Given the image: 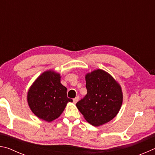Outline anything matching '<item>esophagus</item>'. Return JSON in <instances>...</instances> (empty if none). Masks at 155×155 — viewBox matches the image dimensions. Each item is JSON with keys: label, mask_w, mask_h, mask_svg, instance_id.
Listing matches in <instances>:
<instances>
[{"label": "esophagus", "mask_w": 155, "mask_h": 155, "mask_svg": "<svg viewBox=\"0 0 155 155\" xmlns=\"http://www.w3.org/2000/svg\"><path fill=\"white\" fill-rule=\"evenodd\" d=\"M78 99H79V97H78V96H77V97H76L75 98L73 99V102H74V104H76V103H77L78 101Z\"/></svg>", "instance_id": "34e87169"}]
</instances>
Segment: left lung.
<instances>
[{
  "mask_svg": "<svg viewBox=\"0 0 155 155\" xmlns=\"http://www.w3.org/2000/svg\"><path fill=\"white\" fill-rule=\"evenodd\" d=\"M87 93L77 103L86 121L91 125L106 124L118 114L123 101L122 87L103 70L97 69L85 75Z\"/></svg>",
  "mask_w": 155,
  "mask_h": 155,
  "instance_id": "left-lung-1",
  "label": "left lung"
}]
</instances>
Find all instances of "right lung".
I'll use <instances>...</instances> for the list:
<instances>
[{
  "instance_id": "obj_1",
  "label": "right lung",
  "mask_w": 155,
  "mask_h": 155,
  "mask_svg": "<svg viewBox=\"0 0 155 155\" xmlns=\"http://www.w3.org/2000/svg\"><path fill=\"white\" fill-rule=\"evenodd\" d=\"M27 102L37 117L50 122L58 118L72 100L67 97V88L61 83L59 73L50 70L39 76L31 85Z\"/></svg>"
}]
</instances>
